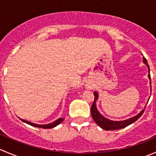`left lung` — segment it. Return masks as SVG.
Wrapping results in <instances>:
<instances>
[{
    "label": "left lung",
    "instance_id": "1",
    "mask_svg": "<svg viewBox=\"0 0 156 156\" xmlns=\"http://www.w3.org/2000/svg\"><path fill=\"white\" fill-rule=\"evenodd\" d=\"M144 62L147 66L148 69H149V75H148V77L150 79V74H149V66L148 65L147 60L146 59V58H144ZM151 84V81H150ZM152 91V90H151ZM94 101L93 103L92 106H91V115H92L93 119L94 120V122L97 124V125H99L102 129L106 130H119V129L124 128V127L128 126V125H131L132 123L136 122L140 117L143 115L144 113V109H143L140 112L138 115H136V116H133V117L130 118V119H127V120L125 121H112L109 120V119H107L106 118H105L104 116L102 115L100 113V112L97 110V106H96V100H97L98 99V94H97V91L94 92Z\"/></svg>",
    "mask_w": 156,
    "mask_h": 156
}]
</instances>
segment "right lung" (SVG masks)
Returning a JSON list of instances; mask_svg holds the SVG:
<instances>
[{"instance_id": "add662e5", "label": "right lung", "mask_w": 156, "mask_h": 156, "mask_svg": "<svg viewBox=\"0 0 156 156\" xmlns=\"http://www.w3.org/2000/svg\"><path fill=\"white\" fill-rule=\"evenodd\" d=\"M20 119L21 121H23V122H25V123L28 124V125H31V126H33V127H40V128H44V129L53 128V127L57 126L58 125H59V124H60L61 122L64 120V119H57L56 121H55V122H53V123H50V124H48V125H37V124L31 123V122H29V121H26V120H24V119Z\"/></svg>"}]
</instances>
